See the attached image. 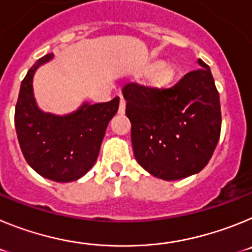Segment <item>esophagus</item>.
Instances as JSON below:
<instances>
[{
  "label": "esophagus",
  "instance_id": "obj_1",
  "mask_svg": "<svg viewBox=\"0 0 252 252\" xmlns=\"http://www.w3.org/2000/svg\"><path fill=\"white\" fill-rule=\"evenodd\" d=\"M125 110H126V102H125V99L121 98V101H120V107H119L120 115H124Z\"/></svg>",
  "mask_w": 252,
  "mask_h": 252
}]
</instances>
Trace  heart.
Segmentation results:
<instances>
[{
	"label": "heart",
	"mask_w": 252,
	"mask_h": 252,
	"mask_svg": "<svg viewBox=\"0 0 252 252\" xmlns=\"http://www.w3.org/2000/svg\"><path fill=\"white\" fill-rule=\"evenodd\" d=\"M146 72L151 73L149 77V87L155 91L168 88L177 77L175 66L169 63H162L161 60H155L153 63L148 64Z\"/></svg>",
	"instance_id": "heart-1"
}]
</instances>
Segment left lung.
Here are the masks:
<instances>
[{"instance_id":"obj_1","label":"left lung","mask_w":252,"mask_h":252,"mask_svg":"<svg viewBox=\"0 0 252 252\" xmlns=\"http://www.w3.org/2000/svg\"><path fill=\"white\" fill-rule=\"evenodd\" d=\"M189 72L174 87L155 91L128 83L122 90L133 155L162 180L197 174L212 158L221 133L220 94L209 66Z\"/></svg>"}]
</instances>
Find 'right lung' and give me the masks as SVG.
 Masks as SVG:
<instances>
[{
    "instance_id": "1",
    "label": "right lung",
    "mask_w": 252,
    "mask_h": 252,
    "mask_svg": "<svg viewBox=\"0 0 252 252\" xmlns=\"http://www.w3.org/2000/svg\"><path fill=\"white\" fill-rule=\"evenodd\" d=\"M53 58V53L40 58L24 78L15 110V127L29 165L46 179L68 183L82 178L94 165L120 98L94 104L84 102L77 111L64 116L44 112L34 97L32 79L37 68Z\"/></svg>"
}]
</instances>
